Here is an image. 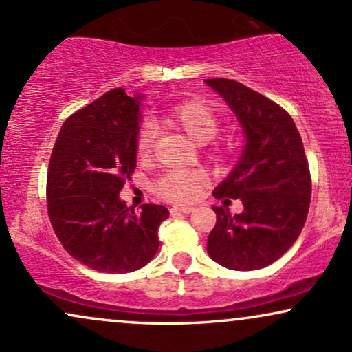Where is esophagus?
<instances>
[{"mask_svg":"<svg viewBox=\"0 0 352 352\" xmlns=\"http://www.w3.org/2000/svg\"><path fill=\"white\" fill-rule=\"evenodd\" d=\"M193 210H195V208L188 207V205H175V207H172L170 212L172 213H177V212H179V213H192Z\"/></svg>","mask_w":352,"mask_h":352,"instance_id":"esophagus-1","label":"esophagus"}]
</instances>
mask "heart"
<instances>
[{
    "instance_id": "b5f03b06",
    "label": "heart",
    "mask_w": 352,
    "mask_h": 352,
    "mask_svg": "<svg viewBox=\"0 0 352 352\" xmlns=\"http://www.w3.org/2000/svg\"><path fill=\"white\" fill-rule=\"evenodd\" d=\"M165 122L179 129L193 142L204 145L210 142L220 131V120L207 104L200 100H187L177 104L165 114ZM155 140V129L151 124L140 127L135 140V152L140 160L151 157ZM204 184V177L197 172H170L157 180L155 192L172 201H190L197 197Z\"/></svg>"
}]
</instances>
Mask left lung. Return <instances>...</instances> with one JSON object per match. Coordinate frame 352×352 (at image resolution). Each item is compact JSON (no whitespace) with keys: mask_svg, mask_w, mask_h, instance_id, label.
<instances>
[{"mask_svg":"<svg viewBox=\"0 0 352 352\" xmlns=\"http://www.w3.org/2000/svg\"><path fill=\"white\" fill-rule=\"evenodd\" d=\"M235 114L243 152L217 185V199H240L243 212L217 207L207 252L225 268L250 272L272 265L300 236L308 217L311 177L294 120L260 92L232 79H205Z\"/></svg>","mask_w":352,"mask_h":352,"instance_id":"left-lung-1","label":"left lung"}]
</instances>
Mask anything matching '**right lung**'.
I'll return each instance as SVG.
<instances>
[{
  "instance_id": "obj_1",
  "label": "right lung",
  "mask_w": 352,
  "mask_h": 352,
  "mask_svg": "<svg viewBox=\"0 0 352 352\" xmlns=\"http://www.w3.org/2000/svg\"><path fill=\"white\" fill-rule=\"evenodd\" d=\"M144 94L109 91L60 127L47 168V213L72 258L102 273L142 268L159 250L164 205L135 213L119 193L137 162Z\"/></svg>"
}]
</instances>
